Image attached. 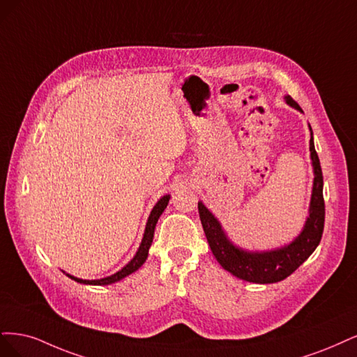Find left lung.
<instances>
[{"instance_id": "left-lung-1", "label": "left lung", "mask_w": 357, "mask_h": 357, "mask_svg": "<svg viewBox=\"0 0 357 357\" xmlns=\"http://www.w3.org/2000/svg\"><path fill=\"white\" fill-rule=\"evenodd\" d=\"M286 103L295 109L301 111L300 105L291 98L284 96ZM310 128V126H308ZM312 132V128H310ZM310 157H312L314 181L312 191V202L307 221L303 231L295 237L289 245L264 252H250L233 245L227 237L220 221L212 215L206 206L199 202L200 221L204 229L206 238L209 241L212 254L221 267L231 273L236 278L252 283H275L291 275L301 264L313 254L319 246L325 225V200H324V175L319 162V155L314 149L313 132L310 137Z\"/></svg>"}]
</instances>
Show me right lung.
<instances>
[{
    "label": "right lung",
    "instance_id": "1",
    "mask_svg": "<svg viewBox=\"0 0 357 357\" xmlns=\"http://www.w3.org/2000/svg\"><path fill=\"white\" fill-rule=\"evenodd\" d=\"M169 199H170V195L167 194V195H163V197L155 203V206L153 208L151 213H149V218H148V221H146L145 233H144V237H142L139 249H137V252H136V255L133 257V259H132L129 264H126V266H124L120 271H117L116 274H112V275H108V278L98 279V280H83V279L74 278V275H71V274H66L68 278L75 280V282H78V283H83V284H99V286H102V284L116 283V282H119V280H121V279H124V278H128L129 274L135 273V271H136L137 268H139V267L142 266V264L145 262V259L148 258V250H149V246H151V243H153L154 229H155L157 221H158L160 215H162V213L165 212V209L167 208Z\"/></svg>",
    "mask_w": 357,
    "mask_h": 357
}]
</instances>
